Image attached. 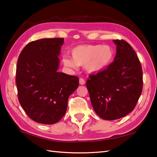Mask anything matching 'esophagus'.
<instances>
[{
  "label": "esophagus",
  "instance_id": "obj_1",
  "mask_svg": "<svg viewBox=\"0 0 157 157\" xmlns=\"http://www.w3.org/2000/svg\"><path fill=\"white\" fill-rule=\"evenodd\" d=\"M79 84L81 85H84L85 84V80L83 78H79Z\"/></svg>",
  "mask_w": 157,
  "mask_h": 157
}]
</instances>
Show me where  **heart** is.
Returning <instances> with one entry per match:
<instances>
[{
  "instance_id": "b5f03b06",
  "label": "heart",
  "mask_w": 157,
  "mask_h": 157,
  "mask_svg": "<svg viewBox=\"0 0 157 157\" xmlns=\"http://www.w3.org/2000/svg\"><path fill=\"white\" fill-rule=\"evenodd\" d=\"M72 58L64 57L62 62L66 67L77 69L85 67L89 73L96 74L105 70L114 57V50L109 45H80L71 50Z\"/></svg>"
}]
</instances>
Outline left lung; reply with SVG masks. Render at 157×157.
Here are the masks:
<instances>
[{
    "label": "left lung",
    "mask_w": 157,
    "mask_h": 157,
    "mask_svg": "<svg viewBox=\"0 0 157 157\" xmlns=\"http://www.w3.org/2000/svg\"><path fill=\"white\" fill-rule=\"evenodd\" d=\"M116 46L113 62L86 81L93 108L101 118L113 121L132 112L141 95L143 71L132 47L124 40Z\"/></svg>",
    "instance_id": "1"
}]
</instances>
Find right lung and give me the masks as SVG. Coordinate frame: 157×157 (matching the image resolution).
Returning <instances> with one entry per match:
<instances>
[{"label": "right lung", "mask_w": 157, "mask_h": 157, "mask_svg": "<svg viewBox=\"0 0 157 157\" xmlns=\"http://www.w3.org/2000/svg\"><path fill=\"white\" fill-rule=\"evenodd\" d=\"M63 38L30 42L18 57L16 83L23 110L36 123L52 124L67 109L68 99L78 89L79 78L58 72Z\"/></svg>", "instance_id": "add662e5"}]
</instances>
